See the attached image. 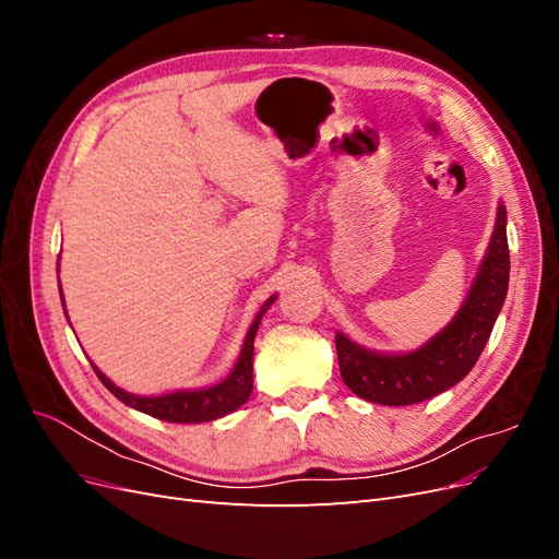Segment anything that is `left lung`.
Here are the masks:
<instances>
[{"mask_svg": "<svg viewBox=\"0 0 559 559\" xmlns=\"http://www.w3.org/2000/svg\"><path fill=\"white\" fill-rule=\"evenodd\" d=\"M509 238L506 207L499 205L497 226L483 265L460 312L429 343L405 354H380L335 333L341 376L354 394L382 405H411L445 392L476 366L509 292Z\"/></svg>", "mask_w": 559, "mask_h": 559, "instance_id": "8db88e82", "label": "left lung"}]
</instances>
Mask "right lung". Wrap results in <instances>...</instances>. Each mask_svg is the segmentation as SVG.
<instances>
[{
	"mask_svg": "<svg viewBox=\"0 0 559 559\" xmlns=\"http://www.w3.org/2000/svg\"><path fill=\"white\" fill-rule=\"evenodd\" d=\"M60 298H62V289H60ZM277 296H270L265 300V306L261 308V312L253 319V324L247 331L245 345L240 349V357L235 361L230 376L226 380H222L214 386H205V389H179V392L173 394H163V396H134L123 392L121 386H116L103 370H97V366H93V370L97 373L99 382H103L109 392L123 401L130 408L146 413L151 417H158L163 421H177V425H198V421H212L224 417L233 411H238L240 405L249 399L251 386H253V337H257L259 324L263 312L273 306Z\"/></svg>",
	"mask_w": 559,
	"mask_h": 559,
	"instance_id": "right-lung-1",
	"label": "right lung"
}]
</instances>
